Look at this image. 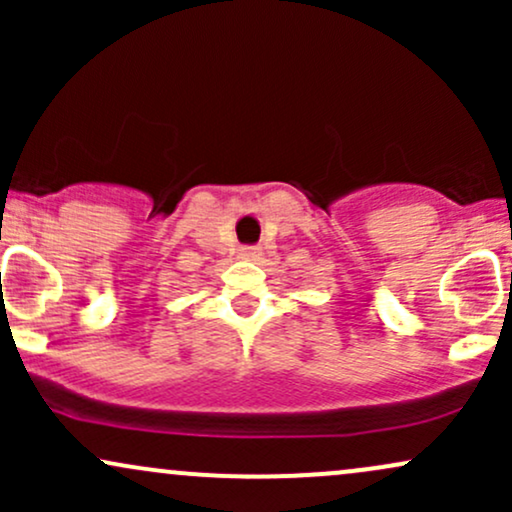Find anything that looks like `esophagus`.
<instances>
[{
  "mask_svg": "<svg viewBox=\"0 0 512 512\" xmlns=\"http://www.w3.org/2000/svg\"><path fill=\"white\" fill-rule=\"evenodd\" d=\"M260 255L262 250L257 248V245H245V248L240 250V257H243V260H260Z\"/></svg>",
  "mask_w": 512,
  "mask_h": 512,
  "instance_id": "esophagus-1",
  "label": "esophagus"
}]
</instances>
